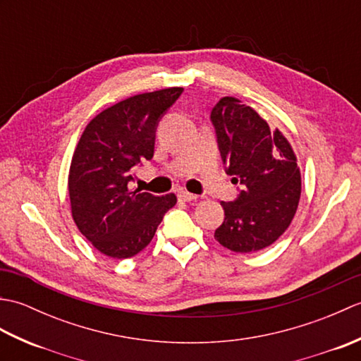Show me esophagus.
<instances>
[{
    "label": "esophagus",
    "instance_id": "1",
    "mask_svg": "<svg viewBox=\"0 0 361 361\" xmlns=\"http://www.w3.org/2000/svg\"><path fill=\"white\" fill-rule=\"evenodd\" d=\"M178 198L183 202H194V200H197L198 195L190 194V192H188V190H181V192L178 194Z\"/></svg>",
    "mask_w": 361,
    "mask_h": 361
}]
</instances>
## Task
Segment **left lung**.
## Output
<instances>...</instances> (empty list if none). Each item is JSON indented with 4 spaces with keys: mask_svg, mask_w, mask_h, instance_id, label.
<instances>
[{
    "mask_svg": "<svg viewBox=\"0 0 361 361\" xmlns=\"http://www.w3.org/2000/svg\"><path fill=\"white\" fill-rule=\"evenodd\" d=\"M226 173L242 186L235 202H221L225 220L214 239L234 252L270 247L293 220L301 198V172L279 128L235 97H221L211 113Z\"/></svg>",
    "mask_w": 361,
    "mask_h": 361,
    "instance_id": "1",
    "label": "left lung"
}]
</instances>
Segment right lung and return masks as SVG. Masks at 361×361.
Segmentation results:
<instances>
[{"mask_svg": "<svg viewBox=\"0 0 361 361\" xmlns=\"http://www.w3.org/2000/svg\"><path fill=\"white\" fill-rule=\"evenodd\" d=\"M181 87L136 94L105 109L83 130L68 175L71 216L102 255L133 257L142 251L176 204V195L155 197L128 188L133 167L152 159L155 132Z\"/></svg>", "mask_w": 361, "mask_h": 361, "instance_id": "1", "label": "right lung"}]
</instances>
